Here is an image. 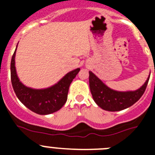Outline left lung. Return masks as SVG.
Here are the masks:
<instances>
[{"label": "left lung", "mask_w": 155, "mask_h": 155, "mask_svg": "<svg viewBox=\"0 0 155 155\" xmlns=\"http://www.w3.org/2000/svg\"><path fill=\"white\" fill-rule=\"evenodd\" d=\"M89 83L91 92L96 104L104 110L120 111L131 107L144 94L150 76L141 88L135 91L119 92L106 86L91 71H89Z\"/></svg>", "instance_id": "1"}]
</instances>
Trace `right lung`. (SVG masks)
Instances as JSON below:
<instances>
[{"instance_id": "1", "label": "right lung", "mask_w": 155, "mask_h": 155, "mask_svg": "<svg viewBox=\"0 0 155 155\" xmlns=\"http://www.w3.org/2000/svg\"><path fill=\"white\" fill-rule=\"evenodd\" d=\"M15 54L16 50L10 64V78L14 92L20 102L31 111L39 115L50 114L59 110L67 101L69 87L80 68L68 73L58 84L51 87L32 89L24 86L19 80L15 68Z\"/></svg>"}]
</instances>
